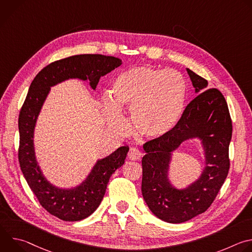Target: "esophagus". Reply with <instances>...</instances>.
I'll return each instance as SVG.
<instances>
[{"mask_svg": "<svg viewBox=\"0 0 252 252\" xmlns=\"http://www.w3.org/2000/svg\"><path fill=\"white\" fill-rule=\"evenodd\" d=\"M141 156H142V153L136 148H131L127 154V157L130 160H137L141 158Z\"/></svg>", "mask_w": 252, "mask_h": 252, "instance_id": "34e87169", "label": "esophagus"}]
</instances>
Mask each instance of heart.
Instances as JSON below:
<instances>
[{"label": "heart", "mask_w": 252, "mask_h": 252, "mask_svg": "<svg viewBox=\"0 0 252 252\" xmlns=\"http://www.w3.org/2000/svg\"><path fill=\"white\" fill-rule=\"evenodd\" d=\"M110 93L111 99L102 101L107 126L116 131L125 130L121 112L130 109L134 129L143 137L159 139L176 127L184 115L187 84L174 69L134 66L114 80Z\"/></svg>", "instance_id": "b5f03b06"}]
</instances>
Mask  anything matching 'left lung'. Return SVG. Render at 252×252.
<instances>
[{
    "mask_svg": "<svg viewBox=\"0 0 252 252\" xmlns=\"http://www.w3.org/2000/svg\"><path fill=\"white\" fill-rule=\"evenodd\" d=\"M195 94L176 127L166 136L143 145L141 193L151 211L169 223H182L204 212L217 197L229 169L228 148L232 124L226 100L218 89L187 68ZM202 94H200V93ZM197 138L205 154L201 176L185 189L169 181L172 153L183 142Z\"/></svg>",
    "mask_w": 252,
    "mask_h": 252,
    "instance_id": "1",
    "label": "left lung"
}]
</instances>
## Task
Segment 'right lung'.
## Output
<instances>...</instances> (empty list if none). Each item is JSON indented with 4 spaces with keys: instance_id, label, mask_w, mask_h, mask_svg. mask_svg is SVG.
I'll use <instances>...</instances> for the list:
<instances>
[{
    "instance_id": "right-lung-1",
    "label": "right lung",
    "mask_w": 252,
    "mask_h": 252,
    "mask_svg": "<svg viewBox=\"0 0 252 252\" xmlns=\"http://www.w3.org/2000/svg\"><path fill=\"white\" fill-rule=\"evenodd\" d=\"M122 60L103 55H78L54 62L44 67L32 82L19 116V162L26 181L41 205L64 221L87 219L98 207L112 174L125 163L129 148L121 147L97 159L85 181L71 189L52 185L43 174L35 158L33 132L51 88L70 79L89 81L95 90L100 77L122 64Z\"/></svg>"
}]
</instances>
